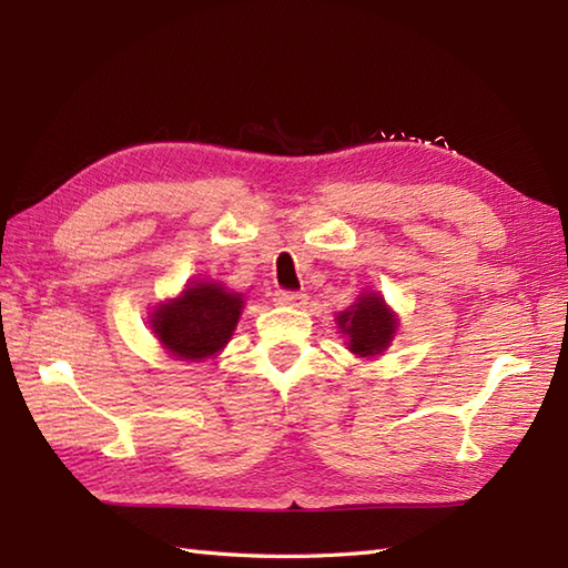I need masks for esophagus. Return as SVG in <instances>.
<instances>
[{"instance_id": "1", "label": "esophagus", "mask_w": 568, "mask_h": 568, "mask_svg": "<svg viewBox=\"0 0 568 568\" xmlns=\"http://www.w3.org/2000/svg\"><path fill=\"white\" fill-rule=\"evenodd\" d=\"M273 300L277 305H285V307H303L307 303V295L295 293V291H275Z\"/></svg>"}]
</instances>
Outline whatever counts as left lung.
I'll return each instance as SVG.
<instances>
[{
	"mask_svg": "<svg viewBox=\"0 0 568 568\" xmlns=\"http://www.w3.org/2000/svg\"><path fill=\"white\" fill-rule=\"evenodd\" d=\"M339 327L348 336V352L358 356H378L388 348L395 334V315L376 293L358 297V303L342 312Z\"/></svg>",
	"mask_w": 568,
	"mask_h": 568,
	"instance_id": "1",
	"label": "left lung"
}]
</instances>
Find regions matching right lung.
I'll list each match as a JSON object with an SVG mask.
<instances>
[{
	"label": "right lung",
	"mask_w": 568,
	"mask_h": 568,
	"mask_svg": "<svg viewBox=\"0 0 568 568\" xmlns=\"http://www.w3.org/2000/svg\"><path fill=\"white\" fill-rule=\"evenodd\" d=\"M244 300L216 283H200L153 312L151 327L178 358L197 361L220 352L232 336Z\"/></svg>",
	"instance_id": "1"
}]
</instances>
